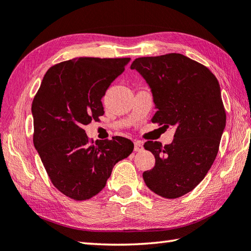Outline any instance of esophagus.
I'll return each mask as SVG.
<instances>
[{"label": "esophagus", "mask_w": 251, "mask_h": 251, "mask_svg": "<svg viewBox=\"0 0 251 251\" xmlns=\"http://www.w3.org/2000/svg\"><path fill=\"white\" fill-rule=\"evenodd\" d=\"M143 148H144L143 143H141V141H139V140H135V143H134V150H135V151H141Z\"/></svg>", "instance_id": "esophagus-1"}]
</instances>
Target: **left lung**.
I'll return each mask as SVG.
<instances>
[{"label": "left lung", "mask_w": 251, "mask_h": 251, "mask_svg": "<svg viewBox=\"0 0 251 251\" xmlns=\"http://www.w3.org/2000/svg\"><path fill=\"white\" fill-rule=\"evenodd\" d=\"M151 91L152 123L176 128L169 145L146 141L156 163L145 171L146 185L166 199L192 191L211 169L226 126V113L216 76L181 53L135 59L130 66Z\"/></svg>", "instance_id": "1"}]
</instances>
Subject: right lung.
I'll use <instances>...</instances> for the list:
<instances>
[{"label": "right lung", "mask_w": 251, "mask_h": 251, "mask_svg": "<svg viewBox=\"0 0 251 251\" xmlns=\"http://www.w3.org/2000/svg\"><path fill=\"white\" fill-rule=\"evenodd\" d=\"M130 58L79 57L46 72L31 105L34 146L52 184L76 201L105 186L114 166L133 152L124 137L89 145L84 125L104 114L102 98Z\"/></svg>", "instance_id": "obj_1"}]
</instances>
